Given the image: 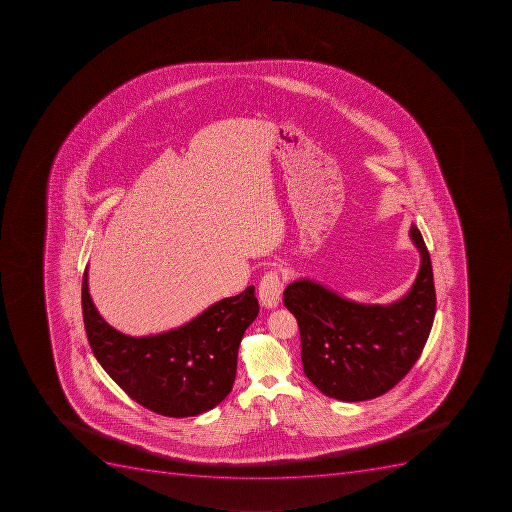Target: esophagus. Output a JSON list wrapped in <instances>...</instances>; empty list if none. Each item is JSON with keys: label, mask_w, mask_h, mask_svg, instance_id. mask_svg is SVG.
I'll list each match as a JSON object with an SVG mask.
<instances>
[{"label": "esophagus", "mask_w": 512, "mask_h": 512, "mask_svg": "<svg viewBox=\"0 0 512 512\" xmlns=\"http://www.w3.org/2000/svg\"><path fill=\"white\" fill-rule=\"evenodd\" d=\"M282 290H284V282L280 279V274L277 271H269L262 277L261 284H259V300L264 308H275L279 305L280 297H282Z\"/></svg>", "instance_id": "34e87169"}]
</instances>
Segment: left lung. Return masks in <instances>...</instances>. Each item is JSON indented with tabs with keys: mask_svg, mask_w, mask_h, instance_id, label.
I'll list each match as a JSON object with an SVG mask.
<instances>
[{
	"mask_svg": "<svg viewBox=\"0 0 512 512\" xmlns=\"http://www.w3.org/2000/svg\"><path fill=\"white\" fill-rule=\"evenodd\" d=\"M410 238L420 251V271L407 295L391 305H360L308 279L285 288V308L300 327L303 371L324 396L344 402L383 396L420 358L436 292L417 225L410 227Z\"/></svg>",
	"mask_w": 512,
	"mask_h": 512,
	"instance_id": "1",
	"label": "left lung"
}]
</instances>
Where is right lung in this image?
<instances>
[{
	"mask_svg": "<svg viewBox=\"0 0 512 512\" xmlns=\"http://www.w3.org/2000/svg\"><path fill=\"white\" fill-rule=\"evenodd\" d=\"M258 313L250 285L183 326L131 337L105 323L89 295L87 267L82 277V316L95 358L131 399L164 417H194L230 394L241 337Z\"/></svg>",
	"mask_w": 512,
	"mask_h": 512,
	"instance_id": "1",
	"label": "right lung"
}]
</instances>
